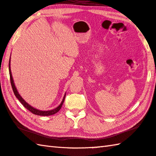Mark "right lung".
Masks as SVG:
<instances>
[{
  "mask_svg": "<svg viewBox=\"0 0 156 156\" xmlns=\"http://www.w3.org/2000/svg\"><path fill=\"white\" fill-rule=\"evenodd\" d=\"M11 57L9 59V76H10V80H11V87H12V89L13 90V93L14 94H15L16 97L18 99V100L20 101L22 103V105H23L25 108H26L27 109H28L31 112L33 113L34 115H39V116H50V115H55V113L58 112L60 109L61 108L62 105H63V104L64 102V100H65V98H66V95L65 94L64 97L63 98V100H62L61 103L59 104V105L55 108H54L52 110H39V109H37L33 107L32 106H30V104H28L26 101H25L23 98H22V96L19 94V93L18 91V90H17V88L15 85V83H14V81H13V79L12 77V74H11V67H10V65H11Z\"/></svg>",
  "mask_w": 156,
  "mask_h": 156,
  "instance_id": "add662e5",
  "label": "right lung"
}]
</instances>
